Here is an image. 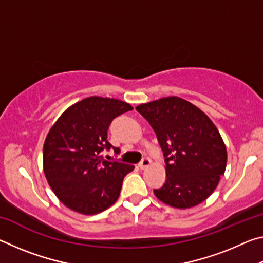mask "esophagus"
<instances>
[{"label": "esophagus", "instance_id": "esophagus-1", "mask_svg": "<svg viewBox=\"0 0 263 263\" xmlns=\"http://www.w3.org/2000/svg\"><path fill=\"white\" fill-rule=\"evenodd\" d=\"M151 162H152V161H151L149 158H144L141 160V162L139 163V166H138V167H139L140 169H146L149 166Z\"/></svg>", "mask_w": 263, "mask_h": 263}]
</instances>
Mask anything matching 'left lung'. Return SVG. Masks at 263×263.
Returning a JSON list of instances; mask_svg holds the SVG:
<instances>
[{
  "mask_svg": "<svg viewBox=\"0 0 263 263\" xmlns=\"http://www.w3.org/2000/svg\"><path fill=\"white\" fill-rule=\"evenodd\" d=\"M136 109L153 127L166 158V182L154 195L176 209L205 201L217 188L228 161L226 146L213 122L177 96L142 103Z\"/></svg>",
  "mask_w": 263,
  "mask_h": 263,
  "instance_id": "1",
  "label": "left lung"
}]
</instances>
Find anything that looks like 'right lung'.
Masks as SVG:
<instances>
[{"label":"right lung","mask_w":263,"mask_h":263,"mask_svg":"<svg viewBox=\"0 0 263 263\" xmlns=\"http://www.w3.org/2000/svg\"><path fill=\"white\" fill-rule=\"evenodd\" d=\"M132 109L121 100L90 96L66 109L50 128L43 148L44 174L70 210L96 215L118 199L124 176L135 166L106 161L102 153L112 147L106 140L110 123Z\"/></svg>","instance_id":"1"}]
</instances>
